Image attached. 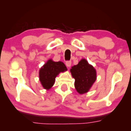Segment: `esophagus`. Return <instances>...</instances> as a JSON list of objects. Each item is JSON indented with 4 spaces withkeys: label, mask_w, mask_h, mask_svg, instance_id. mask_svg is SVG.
Returning <instances> with one entry per match:
<instances>
[{
    "label": "esophagus",
    "mask_w": 131,
    "mask_h": 131,
    "mask_svg": "<svg viewBox=\"0 0 131 131\" xmlns=\"http://www.w3.org/2000/svg\"><path fill=\"white\" fill-rule=\"evenodd\" d=\"M66 65L68 68H70L71 65V61H66Z\"/></svg>",
    "instance_id": "obj_1"
}]
</instances>
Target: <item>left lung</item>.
Instances as JSON below:
<instances>
[{"instance_id":"1","label":"left lung","mask_w":131,"mask_h":131,"mask_svg":"<svg viewBox=\"0 0 131 131\" xmlns=\"http://www.w3.org/2000/svg\"><path fill=\"white\" fill-rule=\"evenodd\" d=\"M72 76L74 78V86L79 94L88 92L97 79L96 70L85 59H82L78 64L70 70Z\"/></svg>"}]
</instances>
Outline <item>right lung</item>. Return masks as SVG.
Instances as JSON below:
<instances>
[{
	"mask_svg": "<svg viewBox=\"0 0 131 131\" xmlns=\"http://www.w3.org/2000/svg\"><path fill=\"white\" fill-rule=\"evenodd\" d=\"M67 70L65 64L61 61L49 60L39 70V80L45 89L49 90L55 83V78L61 72Z\"/></svg>",
	"mask_w": 131,
	"mask_h": 131,
	"instance_id": "1",
	"label": "right lung"
}]
</instances>
